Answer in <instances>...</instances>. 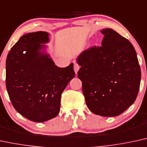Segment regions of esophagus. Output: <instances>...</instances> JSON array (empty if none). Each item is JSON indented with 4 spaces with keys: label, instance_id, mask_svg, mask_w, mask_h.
I'll return each mask as SVG.
<instances>
[{
    "label": "esophagus",
    "instance_id": "esophagus-1",
    "mask_svg": "<svg viewBox=\"0 0 147 147\" xmlns=\"http://www.w3.org/2000/svg\"><path fill=\"white\" fill-rule=\"evenodd\" d=\"M79 70V64H77V63H75V64H74V70H75L76 74H77V72H78Z\"/></svg>",
    "mask_w": 147,
    "mask_h": 147
}]
</instances>
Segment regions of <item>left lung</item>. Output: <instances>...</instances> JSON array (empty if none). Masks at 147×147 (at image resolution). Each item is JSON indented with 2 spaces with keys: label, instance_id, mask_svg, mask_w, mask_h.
<instances>
[{
  "label": "left lung",
  "instance_id": "1",
  "mask_svg": "<svg viewBox=\"0 0 147 147\" xmlns=\"http://www.w3.org/2000/svg\"><path fill=\"white\" fill-rule=\"evenodd\" d=\"M100 47L94 46L77 58V72L88 109L96 115L116 116L138 96L141 70L131 43L112 29L101 31Z\"/></svg>",
  "mask_w": 147,
  "mask_h": 147
}]
</instances>
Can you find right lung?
I'll return each mask as SVG.
<instances>
[{"label": "right lung", "instance_id": "right-lung-1", "mask_svg": "<svg viewBox=\"0 0 147 147\" xmlns=\"http://www.w3.org/2000/svg\"><path fill=\"white\" fill-rule=\"evenodd\" d=\"M49 33L37 31L24 35L8 53L6 87L12 105L22 116L33 122H45L57 116L63 91L75 76L73 63L55 66L41 49Z\"/></svg>", "mask_w": 147, "mask_h": 147}]
</instances>
